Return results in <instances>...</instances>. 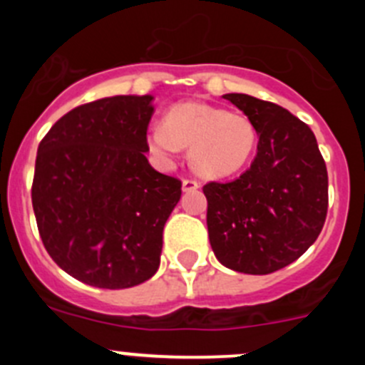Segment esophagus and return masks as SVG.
I'll use <instances>...</instances> for the list:
<instances>
[{
  "label": "esophagus",
  "instance_id": "34e87169",
  "mask_svg": "<svg viewBox=\"0 0 365 365\" xmlns=\"http://www.w3.org/2000/svg\"><path fill=\"white\" fill-rule=\"evenodd\" d=\"M199 188V182L195 179H182V190L185 192H193Z\"/></svg>",
  "mask_w": 365,
  "mask_h": 365
}]
</instances>
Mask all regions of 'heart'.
<instances>
[{
	"instance_id": "1",
	"label": "heart",
	"mask_w": 365,
	"mask_h": 365,
	"mask_svg": "<svg viewBox=\"0 0 365 365\" xmlns=\"http://www.w3.org/2000/svg\"><path fill=\"white\" fill-rule=\"evenodd\" d=\"M148 146L164 163L188 148L190 166L202 177L222 179L241 172L254 157L257 130L243 113L199 102L173 106L164 122L148 128Z\"/></svg>"
}]
</instances>
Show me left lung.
<instances>
[{
	"instance_id": "1",
	"label": "left lung",
	"mask_w": 365,
	"mask_h": 365,
	"mask_svg": "<svg viewBox=\"0 0 365 365\" xmlns=\"http://www.w3.org/2000/svg\"><path fill=\"white\" fill-rule=\"evenodd\" d=\"M254 122L257 155L230 182H208L206 225L212 250L235 272L270 274L316 241L327 215V168L314 133L282 106L228 93Z\"/></svg>"
}]
</instances>
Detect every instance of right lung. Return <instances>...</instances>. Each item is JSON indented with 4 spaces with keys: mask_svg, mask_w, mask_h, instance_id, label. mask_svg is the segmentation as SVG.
Here are the masks:
<instances>
[{
    "mask_svg": "<svg viewBox=\"0 0 365 365\" xmlns=\"http://www.w3.org/2000/svg\"><path fill=\"white\" fill-rule=\"evenodd\" d=\"M153 96H109L63 115L41 138L32 208L45 250L78 282L128 289L160 263L180 180L146 159Z\"/></svg>",
    "mask_w": 365,
    "mask_h": 365,
    "instance_id": "obj_1",
    "label": "right lung"
}]
</instances>
